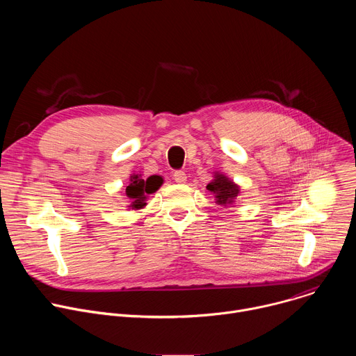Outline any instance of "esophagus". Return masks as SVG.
Wrapping results in <instances>:
<instances>
[{
    "label": "esophagus",
    "mask_w": 356,
    "mask_h": 356,
    "mask_svg": "<svg viewBox=\"0 0 356 356\" xmlns=\"http://www.w3.org/2000/svg\"><path fill=\"white\" fill-rule=\"evenodd\" d=\"M173 179H175V181H176V183H180V184H183V183H186V181H187V176H186V173H184V172H181V170L175 172Z\"/></svg>",
    "instance_id": "esophagus-1"
}]
</instances>
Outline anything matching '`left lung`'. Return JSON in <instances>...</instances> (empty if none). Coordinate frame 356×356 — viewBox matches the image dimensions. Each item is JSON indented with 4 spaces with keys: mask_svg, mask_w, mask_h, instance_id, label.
Instances as JSON below:
<instances>
[{
    "mask_svg": "<svg viewBox=\"0 0 356 356\" xmlns=\"http://www.w3.org/2000/svg\"><path fill=\"white\" fill-rule=\"evenodd\" d=\"M207 190L214 195L216 204L222 207H232L235 200L241 195L239 184L218 170L214 172L213 180L207 184Z\"/></svg>",
    "mask_w": 356,
    "mask_h": 356,
    "instance_id": "left-lung-1",
    "label": "left lung"
}]
</instances>
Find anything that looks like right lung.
<instances>
[{"label":"right lung","instance_id":"obj_1","mask_svg":"<svg viewBox=\"0 0 356 356\" xmlns=\"http://www.w3.org/2000/svg\"><path fill=\"white\" fill-rule=\"evenodd\" d=\"M163 184L162 176H149L143 177L142 173H132L128 180V186L124 190V195L127 197V210L128 211H139L143 210L147 204L146 200L150 194L156 193Z\"/></svg>","mask_w":356,"mask_h":356}]
</instances>
